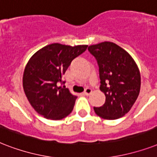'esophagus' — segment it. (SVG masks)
<instances>
[{
    "label": "esophagus",
    "mask_w": 157,
    "mask_h": 157,
    "mask_svg": "<svg viewBox=\"0 0 157 157\" xmlns=\"http://www.w3.org/2000/svg\"><path fill=\"white\" fill-rule=\"evenodd\" d=\"M91 93H92V90L90 88L86 89V90L84 91V94H85V95H90Z\"/></svg>",
    "instance_id": "esophagus-1"
}]
</instances>
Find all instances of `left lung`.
<instances>
[{"instance_id": "left-lung-1", "label": "left lung", "mask_w": 157, "mask_h": 157, "mask_svg": "<svg viewBox=\"0 0 157 157\" xmlns=\"http://www.w3.org/2000/svg\"><path fill=\"white\" fill-rule=\"evenodd\" d=\"M88 50L95 57L99 67L100 90L105 103L94 107L98 117L116 120L129 112L139 94L140 71L130 54L110 41L90 45Z\"/></svg>"}]
</instances>
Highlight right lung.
Instances as JSON below:
<instances>
[{
    "mask_svg": "<svg viewBox=\"0 0 157 157\" xmlns=\"http://www.w3.org/2000/svg\"><path fill=\"white\" fill-rule=\"evenodd\" d=\"M86 45H66L54 43L33 54L23 76V90L32 107L46 119L61 120L73 109L76 96L64 84L63 75L75 58L85 52Z\"/></svg>",
    "mask_w": 157,
    "mask_h": 157,
    "instance_id": "add662e5",
    "label": "right lung"
}]
</instances>
